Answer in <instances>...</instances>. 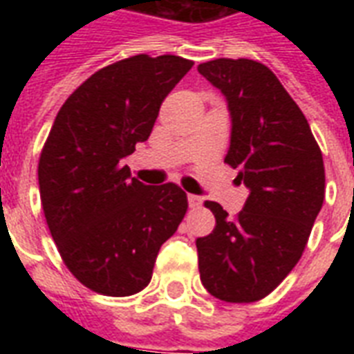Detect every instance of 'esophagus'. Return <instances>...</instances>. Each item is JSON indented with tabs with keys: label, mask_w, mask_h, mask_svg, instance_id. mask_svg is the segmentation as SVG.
Wrapping results in <instances>:
<instances>
[{
	"label": "esophagus",
	"mask_w": 354,
	"mask_h": 354,
	"mask_svg": "<svg viewBox=\"0 0 354 354\" xmlns=\"http://www.w3.org/2000/svg\"><path fill=\"white\" fill-rule=\"evenodd\" d=\"M187 200H189V205H191L193 209H196V207L202 205V198H200L198 194H187Z\"/></svg>",
	"instance_id": "esophagus-1"
}]
</instances>
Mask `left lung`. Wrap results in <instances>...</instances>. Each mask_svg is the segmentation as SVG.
<instances>
[{
    "label": "left lung",
    "instance_id": "1",
    "mask_svg": "<svg viewBox=\"0 0 354 354\" xmlns=\"http://www.w3.org/2000/svg\"><path fill=\"white\" fill-rule=\"evenodd\" d=\"M198 73L226 97L224 161L250 191L236 218L205 202L216 226L196 239L200 279L222 301H257L301 259L325 198L324 158L299 106L264 64L216 58Z\"/></svg>",
    "mask_w": 354,
    "mask_h": 354
}]
</instances>
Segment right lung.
Masks as SVG:
<instances>
[{"label": "right lung", "mask_w": 354, "mask_h": 354, "mask_svg": "<svg viewBox=\"0 0 354 354\" xmlns=\"http://www.w3.org/2000/svg\"><path fill=\"white\" fill-rule=\"evenodd\" d=\"M191 68L174 55L124 58L80 84L53 122L38 163L41 207L66 266L93 292L143 290L185 216L182 189L145 185L122 160L149 139L161 102Z\"/></svg>", "instance_id": "add662e5"}]
</instances>
